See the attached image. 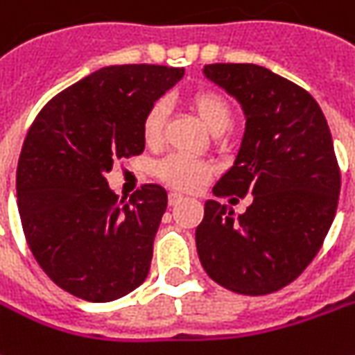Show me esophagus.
Wrapping results in <instances>:
<instances>
[{"instance_id":"esophagus-1","label":"esophagus","mask_w":355,"mask_h":355,"mask_svg":"<svg viewBox=\"0 0 355 355\" xmlns=\"http://www.w3.org/2000/svg\"><path fill=\"white\" fill-rule=\"evenodd\" d=\"M182 200H184L182 194H177V192H171V194H168V204H171V206H177Z\"/></svg>"}]
</instances>
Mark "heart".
<instances>
[{
  "mask_svg": "<svg viewBox=\"0 0 355 355\" xmlns=\"http://www.w3.org/2000/svg\"><path fill=\"white\" fill-rule=\"evenodd\" d=\"M187 101L209 132L219 134L231 126V120H233L231 107H229L227 98L218 91L196 89L188 95ZM165 116H167V110L163 103H153L146 110V114L141 118V137L147 147H157L161 144L163 130H165ZM211 173H214V167L209 163L187 157L180 153L167 155L163 161H159L155 167V175L165 184L175 190H187V192L204 187L211 177Z\"/></svg>",
  "mask_w": 355,
  "mask_h": 355,
  "instance_id": "b5f03b06",
  "label": "heart"
}]
</instances>
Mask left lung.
<instances>
[{"label": "left lung", "mask_w": 355, "mask_h": 355, "mask_svg": "<svg viewBox=\"0 0 355 355\" xmlns=\"http://www.w3.org/2000/svg\"><path fill=\"white\" fill-rule=\"evenodd\" d=\"M204 76L235 96L247 118L237 159L211 192L252 202L235 216L208 200L198 257L225 289L274 293L309 266L336 216L340 167L329 124L305 89L266 67L209 64Z\"/></svg>", "instance_id": "8db88e82"}]
</instances>
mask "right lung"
<instances>
[{"label": "right lung", "mask_w": 355, "mask_h": 355, "mask_svg": "<svg viewBox=\"0 0 355 355\" xmlns=\"http://www.w3.org/2000/svg\"><path fill=\"white\" fill-rule=\"evenodd\" d=\"M182 76V67H103L50 98L28 128L17 167L21 223L36 262L67 293L105 303L147 278L167 190L144 184L126 202L105 173L144 153L141 118Z\"/></svg>", "instance_id": "obj_1"}]
</instances>
